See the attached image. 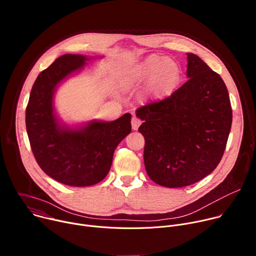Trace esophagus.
I'll list each match as a JSON object with an SVG mask.
<instances>
[{
	"label": "esophagus",
	"mask_w": 256,
	"mask_h": 256,
	"mask_svg": "<svg viewBox=\"0 0 256 256\" xmlns=\"http://www.w3.org/2000/svg\"><path fill=\"white\" fill-rule=\"evenodd\" d=\"M140 126V120L136 116H132V130H136Z\"/></svg>",
	"instance_id": "esophagus-1"
}]
</instances>
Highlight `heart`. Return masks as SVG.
<instances>
[{"mask_svg": "<svg viewBox=\"0 0 256 256\" xmlns=\"http://www.w3.org/2000/svg\"><path fill=\"white\" fill-rule=\"evenodd\" d=\"M180 78V68L172 60L159 56H150L130 74L122 78V86L132 89L140 83L149 82L147 94L160 98L168 94Z\"/></svg>", "mask_w": 256, "mask_h": 256, "instance_id": "heart-1", "label": "heart"}]
</instances>
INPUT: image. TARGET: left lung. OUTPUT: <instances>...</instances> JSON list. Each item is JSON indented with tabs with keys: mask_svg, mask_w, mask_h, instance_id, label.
I'll list each match as a JSON object with an SVG mask.
<instances>
[{
	"mask_svg": "<svg viewBox=\"0 0 256 256\" xmlns=\"http://www.w3.org/2000/svg\"><path fill=\"white\" fill-rule=\"evenodd\" d=\"M188 82L169 97L144 105V162L157 184L176 188L202 180L220 163L232 124L227 87L200 58L188 54Z\"/></svg>",
	"mask_w": 256,
	"mask_h": 256,
	"instance_id": "obj_1",
	"label": "left lung"
}]
</instances>
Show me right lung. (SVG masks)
Wrapping results in <instances>:
<instances>
[{"mask_svg": "<svg viewBox=\"0 0 256 256\" xmlns=\"http://www.w3.org/2000/svg\"><path fill=\"white\" fill-rule=\"evenodd\" d=\"M90 58L64 54L35 80L26 107V130L36 162L46 174L70 186H90L105 178L118 144L130 132V114L114 122L92 120L72 128L58 120L54 94Z\"/></svg>", "mask_w": 256, "mask_h": 256, "instance_id": "1", "label": "right lung"}]
</instances>
